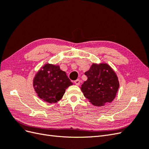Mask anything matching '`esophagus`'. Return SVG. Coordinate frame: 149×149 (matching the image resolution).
<instances>
[{
  "label": "esophagus",
  "mask_w": 149,
  "mask_h": 149,
  "mask_svg": "<svg viewBox=\"0 0 149 149\" xmlns=\"http://www.w3.org/2000/svg\"><path fill=\"white\" fill-rule=\"evenodd\" d=\"M74 83H75V84L76 85H77V86H79V84H80V81H79V79H76V80H75L74 81Z\"/></svg>",
  "instance_id": "obj_1"
}]
</instances>
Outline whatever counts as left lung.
I'll list each match as a JSON object with an SVG mask.
<instances>
[{
    "instance_id": "obj_1",
    "label": "left lung",
    "mask_w": 149,
    "mask_h": 149,
    "mask_svg": "<svg viewBox=\"0 0 149 149\" xmlns=\"http://www.w3.org/2000/svg\"><path fill=\"white\" fill-rule=\"evenodd\" d=\"M84 74L88 79L81 85V89L92 104L101 106L114 100L119 83L118 76L109 65L93 63Z\"/></svg>"
}]
</instances>
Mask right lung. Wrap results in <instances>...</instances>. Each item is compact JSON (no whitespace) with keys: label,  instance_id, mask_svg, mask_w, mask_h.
<instances>
[{"label":"right lung","instance_id":"right-lung-1","mask_svg":"<svg viewBox=\"0 0 149 149\" xmlns=\"http://www.w3.org/2000/svg\"><path fill=\"white\" fill-rule=\"evenodd\" d=\"M73 84L58 65H45L36 74L33 87L38 96L49 103H55L64 95L66 89Z\"/></svg>","mask_w":149,"mask_h":149}]
</instances>
